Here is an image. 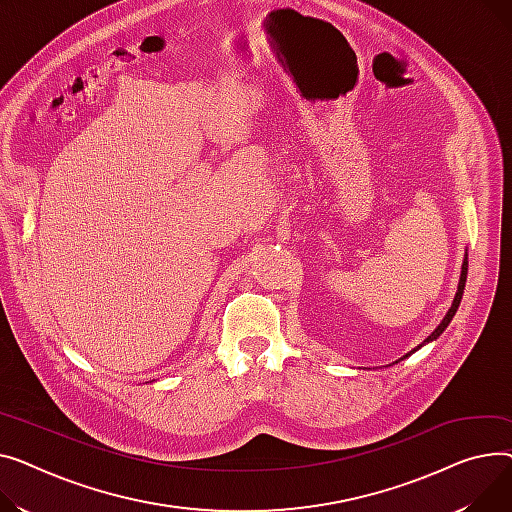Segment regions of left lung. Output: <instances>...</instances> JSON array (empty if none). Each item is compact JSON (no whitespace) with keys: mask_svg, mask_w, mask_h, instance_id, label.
<instances>
[{"mask_svg":"<svg viewBox=\"0 0 512 512\" xmlns=\"http://www.w3.org/2000/svg\"><path fill=\"white\" fill-rule=\"evenodd\" d=\"M465 281H467V254H465V260H463V266H461V279H459V287H457V293H455V299H453V306H450V310L446 312V316L442 318V322L436 326V330L434 333L422 343V345H417L413 351H409L407 355H403V357H409L411 353H415L419 347H424L426 343H430V341H434V339H438L442 333H444V328L450 324V320H453V316L457 314V310H459V304H461V297H463V289H465ZM401 357V359H403ZM399 359V362H401Z\"/></svg>","mask_w":512,"mask_h":512,"instance_id":"1","label":"left lung"}]
</instances>
